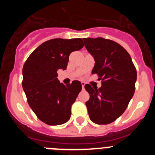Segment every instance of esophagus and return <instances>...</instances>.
<instances>
[{"label": "esophagus", "mask_w": 155, "mask_h": 155, "mask_svg": "<svg viewBox=\"0 0 155 155\" xmlns=\"http://www.w3.org/2000/svg\"><path fill=\"white\" fill-rule=\"evenodd\" d=\"M84 85H85V83H84V81H82V82H81V86H82V88H83V89H84Z\"/></svg>", "instance_id": "34e87169"}]
</instances>
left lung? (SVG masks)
I'll return each instance as SVG.
<instances>
[{
    "label": "left lung",
    "mask_w": 155,
    "mask_h": 155,
    "mask_svg": "<svg viewBox=\"0 0 155 155\" xmlns=\"http://www.w3.org/2000/svg\"><path fill=\"white\" fill-rule=\"evenodd\" d=\"M84 46L94 57L91 74L102 80L99 88L85 84L90 98L86 102L89 118L96 124H109L127 109L135 91L137 71L122 46L103 38H84Z\"/></svg>",
    "instance_id": "obj_1"
}]
</instances>
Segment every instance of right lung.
<instances>
[{"mask_svg":"<svg viewBox=\"0 0 155 155\" xmlns=\"http://www.w3.org/2000/svg\"><path fill=\"white\" fill-rule=\"evenodd\" d=\"M84 46L78 39H53L43 42L28 57L23 67L22 87L37 117L51 126L61 125L71 118V105L81 91V83L59 81L58 70H66L72 52Z\"/></svg>","mask_w":155,"mask_h":155,"instance_id":"add662e5","label":"right lung"}]
</instances>
